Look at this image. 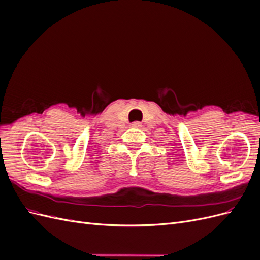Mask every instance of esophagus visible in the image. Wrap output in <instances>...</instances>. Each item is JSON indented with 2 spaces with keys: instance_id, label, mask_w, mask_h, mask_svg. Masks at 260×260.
Returning <instances> with one entry per match:
<instances>
[{
  "instance_id": "esophagus-1",
  "label": "esophagus",
  "mask_w": 260,
  "mask_h": 260,
  "mask_svg": "<svg viewBox=\"0 0 260 260\" xmlns=\"http://www.w3.org/2000/svg\"><path fill=\"white\" fill-rule=\"evenodd\" d=\"M141 125H142V124H141V122H139V121H135V122L131 123L132 128H141Z\"/></svg>"
}]
</instances>
